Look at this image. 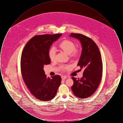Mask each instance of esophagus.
<instances>
[{"label":"esophagus","mask_w":123,"mask_h":123,"mask_svg":"<svg viewBox=\"0 0 123 123\" xmlns=\"http://www.w3.org/2000/svg\"><path fill=\"white\" fill-rule=\"evenodd\" d=\"M61 78H62V79L63 80H64L66 79V77L65 76H61Z\"/></svg>","instance_id":"esophagus-1"}]
</instances>
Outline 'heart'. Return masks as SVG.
I'll return each mask as SVG.
<instances>
[{
    "mask_svg": "<svg viewBox=\"0 0 123 123\" xmlns=\"http://www.w3.org/2000/svg\"><path fill=\"white\" fill-rule=\"evenodd\" d=\"M59 48L62 51L68 54L70 59L71 60H76L80 57L81 51L79 49L76 48L75 43L70 40H65L62 41L59 45ZM48 56L51 61H54L56 58V52L54 47L51 48L48 52ZM69 65L61 66L60 69L62 71L68 70L70 68Z\"/></svg>",
    "mask_w": 123,
    "mask_h": 123,
    "instance_id": "obj_1",
    "label": "heart"
}]
</instances>
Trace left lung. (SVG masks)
<instances>
[{
  "label": "left lung",
  "instance_id": "8db88e82",
  "mask_svg": "<svg viewBox=\"0 0 123 123\" xmlns=\"http://www.w3.org/2000/svg\"><path fill=\"white\" fill-rule=\"evenodd\" d=\"M70 36L81 43L82 52L77 66L83 69V77L77 79L72 77L73 85L71 89L76 97L87 98L91 96L99 87L101 81L103 64L99 49L91 38L80 34L71 33Z\"/></svg>",
  "mask_w": 123,
  "mask_h": 123
}]
</instances>
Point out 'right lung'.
Segmentation results:
<instances>
[{
	"label": "right lung",
	"instance_id": "obj_1",
	"mask_svg": "<svg viewBox=\"0 0 123 123\" xmlns=\"http://www.w3.org/2000/svg\"><path fill=\"white\" fill-rule=\"evenodd\" d=\"M62 35H35L28 42L22 52L21 71L24 82L31 93L41 101L53 99L61 83L59 75L47 78L43 67L51 63L48 56L49 49Z\"/></svg>",
	"mask_w": 123,
	"mask_h": 123
}]
</instances>
